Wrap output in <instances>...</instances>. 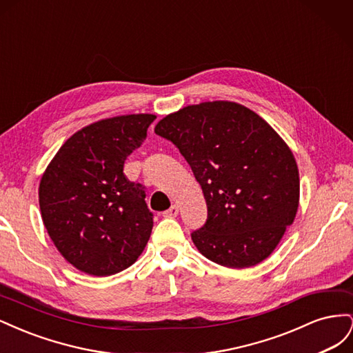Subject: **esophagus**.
I'll list each match as a JSON object with an SVG mask.
<instances>
[{"mask_svg": "<svg viewBox=\"0 0 353 353\" xmlns=\"http://www.w3.org/2000/svg\"><path fill=\"white\" fill-rule=\"evenodd\" d=\"M163 216L165 218H175V216H178V206H170L168 210H165L163 212Z\"/></svg>", "mask_w": 353, "mask_h": 353, "instance_id": "1", "label": "esophagus"}]
</instances>
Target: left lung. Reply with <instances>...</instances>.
I'll list each match as a JSON object with an SVG mask.
<instances>
[{
    "instance_id": "left-lung-1",
    "label": "left lung",
    "mask_w": 353,
    "mask_h": 353,
    "mask_svg": "<svg viewBox=\"0 0 353 353\" xmlns=\"http://www.w3.org/2000/svg\"><path fill=\"white\" fill-rule=\"evenodd\" d=\"M154 132L191 166L208 221L191 234L197 250L227 268L265 261L292 225L301 183L296 159L265 119L234 101H205L170 113Z\"/></svg>"
}]
</instances>
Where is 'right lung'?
Returning <instances> with one entry per match:
<instances>
[{
	"instance_id": "add662e5",
	"label": "right lung",
	"mask_w": 353,
	"mask_h": 353,
	"mask_svg": "<svg viewBox=\"0 0 353 353\" xmlns=\"http://www.w3.org/2000/svg\"><path fill=\"white\" fill-rule=\"evenodd\" d=\"M154 119L122 114L82 128L41 176L44 227L63 258L85 274L108 276L130 268L150 239L153 213L144 187L126 179L123 163Z\"/></svg>"
}]
</instances>
